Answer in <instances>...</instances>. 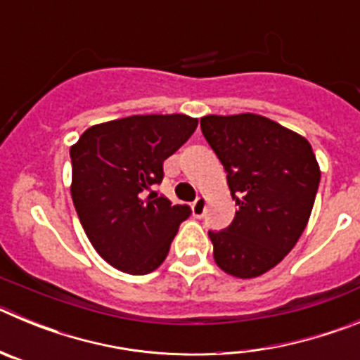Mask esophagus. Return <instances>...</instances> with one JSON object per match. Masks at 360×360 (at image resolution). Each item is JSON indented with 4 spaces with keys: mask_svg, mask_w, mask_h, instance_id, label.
Here are the masks:
<instances>
[{
    "mask_svg": "<svg viewBox=\"0 0 360 360\" xmlns=\"http://www.w3.org/2000/svg\"><path fill=\"white\" fill-rule=\"evenodd\" d=\"M205 205H207V198H205V196H198V198L193 202V214H195L196 218H202V216L205 214Z\"/></svg>",
    "mask_w": 360,
    "mask_h": 360,
    "instance_id": "esophagus-1",
    "label": "esophagus"
}]
</instances>
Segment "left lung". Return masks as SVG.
<instances>
[{
	"instance_id": "8db88e82",
	"label": "left lung",
	"mask_w": 360,
	"mask_h": 360,
	"mask_svg": "<svg viewBox=\"0 0 360 360\" xmlns=\"http://www.w3.org/2000/svg\"><path fill=\"white\" fill-rule=\"evenodd\" d=\"M238 211L224 231H209L214 262L227 274L256 278L287 256L310 218L321 171L304 136L254 113L200 120Z\"/></svg>"
}]
</instances>
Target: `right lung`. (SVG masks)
I'll return each mask as SVG.
<instances>
[{"mask_svg":"<svg viewBox=\"0 0 360 360\" xmlns=\"http://www.w3.org/2000/svg\"><path fill=\"white\" fill-rule=\"evenodd\" d=\"M198 120L133 115L86 129L70 148L72 200L86 236L104 262L133 276L164 263L189 205H173L153 187L164 160L182 148Z\"/></svg>","mask_w":360,"mask_h":360,"instance_id":"add662e5","label":"right lung"}]
</instances>
